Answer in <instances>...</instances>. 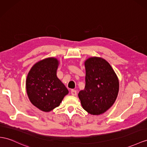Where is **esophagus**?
I'll return each mask as SVG.
<instances>
[{
    "instance_id": "1",
    "label": "esophagus",
    "mask_w": 147,
    "mask_h": 147,
    "mask_svg": "<svg viewBox=\"0 0 147 147\" xmlns=\"http://www.w3.org/2000/svg\"><path fill=\"white\" fill-rule=\"evenodd\" d=\"M71 95H72V96H75L77 95V92H76V90L72 89V90H71Z\"/></svg>"
}]
</instances>
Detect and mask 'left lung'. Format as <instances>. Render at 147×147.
<instances>
[{
    "label": "left lung",
    "mask_w": 147,
    "mask_h": 147,
    "mask_svg": "<svg viewBox=\"0 0 147 147\" xmlns=\"http://www.w3.org/2000/svg\"><path fill=\"white\" fill-rule=\"evenodd\" d=\"M86 85L78 94L82 108L92 115L106 112L117 99L119 82L114 69L106 60L91 57L84 62Z\"/></svg>",
    "instance_id": "1"
}]
</instances>
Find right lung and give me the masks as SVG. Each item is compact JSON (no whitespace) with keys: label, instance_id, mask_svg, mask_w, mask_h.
<instances>
[{"label":"right lung","instance_id":"obj_1","mask_svg":"<svg viewBox=\"0 0 147 147\" xmlns=\"http://www.w3.org/2000/svg\"><path fill=\"white\" fill-rule=\"evenodd\" d=\"M59 61L48 58L37 62L28 73L26 89L32 104L43 112L59 106L69 91L56 76Z\"/></svg>","mask_w":147,"mask_h":147}]
</instances>
